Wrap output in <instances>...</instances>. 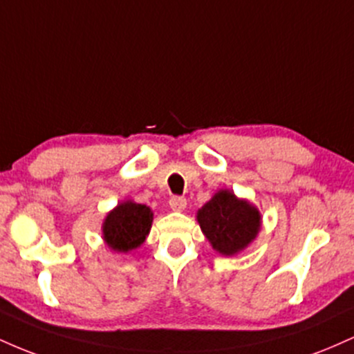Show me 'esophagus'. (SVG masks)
I'll use <instances>...</instances> for the list:
<instances>
[{"label":"esophagus","mask_w":354,"mask_h":354,"mask_svg":"<svg viewBox=\"0 0 354 354\" xmlns=\"http://www.w3.org/2000/svg\"><path fill=\"white\" fill-rule=\"evenodd\" d=\"M169 206H171L173 211L181 213V211H185L186 208V200L183 196H173L171 200H169Z\"/></svg>","instance_id":"obj_1"}]
</instances>
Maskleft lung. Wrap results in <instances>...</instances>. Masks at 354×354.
Masks as SVG:
<instances>
[{
  "label": "left lung",
  "instance_id": "left-lung-1",
  "mask_svg": "<svg viewBox=\"0 0 354 354\" xmlns=\"http://www.w3.org/2000/svg\"><path fill=\"white\" fill-rule=\"evenodd\" d=\"M196 221L216 253L234 256L254 241L263 218L253 203L223 188L198 209Z\"/></svg>",
  "mask_w": 354,
  "mask_h": 354
}]
</instances>
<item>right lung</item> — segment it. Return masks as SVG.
Segmentation results:
<instances>
[{"label":"right lung","instance_id":"add662e5","mask_svg":"<svg viewBox=\"0 0 354 354\" xmlns=\"http://www.w3.org/2000/svg\"><path fill=\"white\" fill-rule=\"evenodd\" d=\"M153 225L149 206L133 200H123L103 219V241L115 253H129L146 241Z\"/></svg>","mask_w":354,"mask_h":354}]
</instances>
